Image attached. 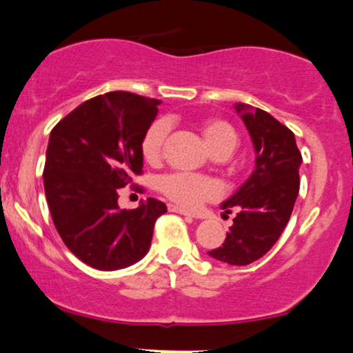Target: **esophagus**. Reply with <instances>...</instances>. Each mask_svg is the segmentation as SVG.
<instances>
[{"label":"esophagus","instance_id":"1","mask_svg":"<svg viewBox=\"0 0 353 353\" xmlns=\"http://www.w3.org/2000/svg\"><path fill=\"white\" fill-rule=\"evenodd\" d=\"M169 211H172V213H179V214H184V216H190V218H196L194 213H190L189 210H184L181 208V206H176V205H169L168 206Z\"/></svg>","mask_w":353,"mask_h":353}]
</instances>
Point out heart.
Here are the masks:
<instances>
[{"mask_svg":"<svg viewBox=\"0 0 353 353\" xmlns=\"http://www.w3.org/2000/svg\"><path fill=\"white\" fill-rule=\"evenodd\" d=\"M166 134V121H154L150 125L142 139V153L145 159L154 161L159 158ZM201 134H203L205 142L211 152L219 148L232 152L236 148L237 134L229 122L221 119L206 121L201 128ZM159 190L174 203L185 206V208H194L201 201L214 199L218 195L219 187L210 177L196 176V174L190 172H172L159 179Z\"/></svg>","mask_w":353,"mask_h":353,"instance_id":"obj_1","label":"heart"}]
</instances>
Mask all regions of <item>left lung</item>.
<instances>
[{
  "mask_svg": "<svg viewBox=\"0 0 353 353\" xmlns=\"http://www.w3.org/2000/svg\"><path fill=\"white\" fill-rule=\"evenodd\" d=\"M237 114L255 150V169L234 195L221 203L224 213L237 210L223 245L208 252L221 263L250 265L271 250L292 214L302 164L295 135L270 112L236 103Z\"/></svg>",
  "mask_w": 353,
  "mask_h": 353,
  "instance_id": "8db88e82",
  "label": "left lung"
}]
</instances>
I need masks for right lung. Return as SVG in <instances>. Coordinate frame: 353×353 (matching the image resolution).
I'll list each match as a JSON object with an SVG mask.
<instances>
[{"label": "right lung", "mask_w": 353, "mask_h": 353, "mask_svg": "<svg viewBox=\"0 0 353 353\" xmlns=\"http://www.w3.org/2000/svg\"><path fill=\"white\" fill-rule=\"evenodd\" d=\"M158 105L110 92L79 105L50 134L43 184L51 218L65 247L95 270L116 271L142 260L154 223L168 211L154 199L135 210L117 205V192L142 171V139Z\"/></svg>", "instance_id": "add662e5"}]
</instances>
